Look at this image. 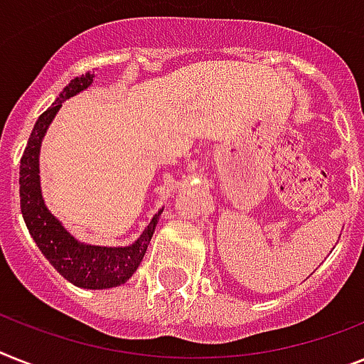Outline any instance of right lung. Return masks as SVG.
<instances>
[{"label": "right lung", "instance_id": "1", "mask_svg": "<svg viewBox=\"0 0 364 364\" xmlns=\"http://www.w3.org/2000/svg\"><path fill=\"white\" fill-rule=\"evenodd\" d=\"M92 77L95 74L87 72L85 76L72 80L53 102L52 107H48L33 126L31 137L27 141L20 160V208L29 234L53 268L76 287L100 290L126 283L135 269L139 268L160 214L150 221L137 242L128 247H100L85 245L72 238L65 227L50 214V210L42 200L38 182V152L42 137L63 102L87 89L92 83Z\"/></svg>", "mask_w": 364, "mask_h": 364}]
</instances>
